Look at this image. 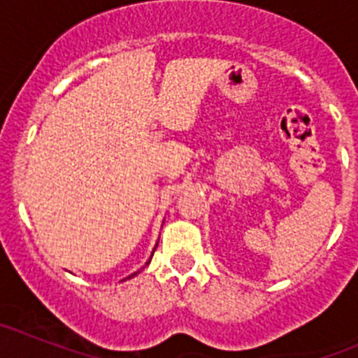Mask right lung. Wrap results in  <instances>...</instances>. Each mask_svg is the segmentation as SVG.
<instances>
[{
    "mask_svg": "<svg viewBox=\"0 0 358 358\" xmlns=\"http://www.w3.org/2000/svg\"><path fill=\"white\" fill-rule=\"evenodd\" d=\"M136 274H138V273H134V274H132V276H136ZM132 276H129V278H132Z\"/></svg>",
    "mask_w": 358,
    "mask_h": 358,
    "instance_id": "obj_1",
    "label": "right lung"
}]
</instances>
